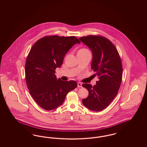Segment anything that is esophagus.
Instances as JSON below:
<instances>
[{
  "instance_id": "esophagus-1",
  "label": "esophagus",
  "mask_w": 147,
  "mask_h": 147,
  "mask_svg": "<svg viewBox=\"0 0 147 147\" xmlns=\"http://www.w3.org/2000/svg\"><path fill=\"white\" fill-rule=\"evenodd\" d=\"M82 86V84L81 83H80V82H78V88H80Z\"/></svg>"
}]
</instances>
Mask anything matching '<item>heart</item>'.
I'll list each match as a JSON object with an SVG mask.
<instances>
[{"mask_svg":"<svg viewBox=\"0 0 147 147\" xmlns=\"http://www.w3.org/2000/svg\"><path fill=\"white\" fill-rule=\"evenodd\" d=\"M88 49H79L78 52V53H84V52H88Z\"/></svg>","mask_w":147,"mask_h":147,"instance_id":"heart-1","label":"heart"}]
</instances>
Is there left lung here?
Listing matches in <instances>:
<instances>
[{
  "label": "left lung",
  "instance_id": "1",
  "mask_svg": "<svg viewBox=\"0 0 147 147\" xmlns=\"http://www.w3.org/2000/svg\"><path fill=\"white\" fill-rule=\"evenodd\" d=\"M79 40L91 49V68L98 78L93 86L87 83L82 85L89 91L88 96L82 102L90 110L102 111L110 105L119 91L122 78L121 60L115 46L104 37L90 35Z\"/></svg>",
  "mask_w": 147,
  "mask_h": 147
}]
</instances>
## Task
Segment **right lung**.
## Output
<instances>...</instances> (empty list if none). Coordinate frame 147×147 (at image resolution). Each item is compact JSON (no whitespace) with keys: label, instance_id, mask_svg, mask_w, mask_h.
Masks as SVG:
<instances>
[{"label":"right lung","instance_id":"1","mask_svg":"<svg viewBox=\"0 0 147 147\" xmlns=\"http://www.w3.org/2000/svg\"><path fill=\"white\" fill-rule=\"evenodd\" d=\"M80 41L74 36H45L35 42L25 64V79L29 92L36 103L46 110L62 105L67 94L77 86L74 80L57 79V68L62 64L64 56Z\"/></svg>","mask_w":147,"mask_h":147}]
</instances>
